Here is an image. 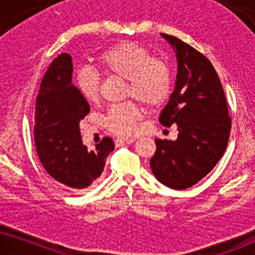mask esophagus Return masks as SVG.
<instances>
[{"mask_svg":"<svg viewBox=\"0 0 255 255\" xmlns=\"http://www.w3.org/2000/svg\"><path fill=\"white\" fill-rule=\"evenodd\" d=\"M133 142H134L133 138H117V139L115 140L116 146H122V145H125V144H132Z\"/></svg>","mask_w":255,"mask_h":255,"instance_id":"1","label":"esophagus"}]
</instances>
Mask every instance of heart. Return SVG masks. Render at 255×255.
I'll list each match as a JSON object with an SVG mask.
<instances>
[{"mask_svg":"<svg viewBox=\"0 0 255 255\" xmlns=\"http://www.w3.org/2000/svg\"><path fill=\"white\" fill-rule=\"evenodd\" d=\"M104 73L128 80L127 96L155 109L168 100L172 77L164 60L134 43H121L104 51L97 58ZM75 87L87 103L99 99L100 77L91 68H81L74 78ZM142 110L138 104L127 102L112 106L105 117V127L119 136H133L138 131Z\"/></svg>","mask_w":255,"mask_h":255,"instance_id":"obj_1","label":"heart"}]
</instances>
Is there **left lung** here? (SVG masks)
I'll return each instance as SVG.
<instances>
[{"label": "left lung", "mask_w": 255, "mask_h": 255, "mask_svg": "<svg viewBox=\"0 0 255 255\" xmlns=\"http://www.w3.org/2000/svg\"><path fill=\"white\" fill-rule=\"evenodd\" d=\"M177 58V78L159 123L177 124L176 140L156 138L150 159L152 174L162 184L182 190L193 187L224 156L232 128L226 96L212 62L178 37L161 34Z\"/></svg>", "instance_id": "1"}]
</instances>
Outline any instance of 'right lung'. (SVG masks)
Here are the masks:
<instances>
[{
  "label": "right lung",
  "mask_w": 255,
  "mask_h": 255,
  "mask_svg": "<svg viewBox=\"0 0 255 255\" xmlns=\"http://www.w3.org/2000/svg\"><path fill=\"white\" fill-rule=\"evenodd\" d=\"M72 73L67 53L59 54L47 68L36 97L34 139L46 171L58 184L79 193L102 175L115 143L104 137L89 151L81 142L79 123L90 106L72 84Z\"/></svg>",
  "instance_id": "1"
}]
</instances>
